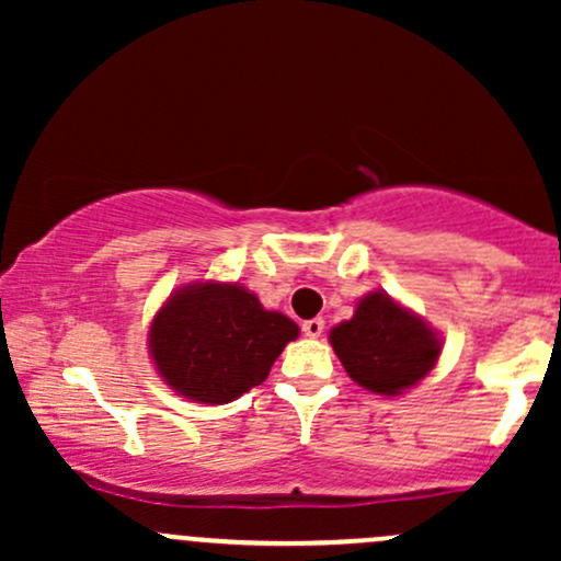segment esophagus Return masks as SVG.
I'll return each mask as SVG.
<instances>
[{
    "instance_id": "1",
    "label": "esophagus",
    "mask_w": 561,
    "mask_h": 561,
    "mask_svg": "<svg viewBox=\"0 0 561 561\" xmlns=\"http://www.w3.org/2000/svg\"><path fill=\"white\" fill-rule=\"evenodd\" d=\"M321 332H324V319L302 321V334H306V337H319Z\"/></svg>"
}]
</instances>
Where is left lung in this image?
I'll list each match as a JSON object with an SVG mask.
<instances>
[{
  "mask_svg": "<svg viewBox=\"0 0 561 561\" xmlns=\"http://www.w3.org/2000/svg\"><path fill=\"white\" fill-rule=\"evenodd\" d=\"M330 343L353 382L382 396H401L433 371L440 337L422 317L390 295L369 293L353 319L330 332Z\"/></svg>",
  "mask_w": 561,
  "mask_h": 561,
  "instance_id": "1",
  "label": "left lung"
}]
</instances>
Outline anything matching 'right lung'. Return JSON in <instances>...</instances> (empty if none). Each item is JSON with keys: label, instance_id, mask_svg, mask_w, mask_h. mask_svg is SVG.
Segmentation results:
<instances>
[{"label": "right lung", "instance_id": "right-lung-1", "mask_svg": "<svg viewBox=\"0 0 561 561\" xmlns=\"http://www.w3.org/2000/svg\"><path fill=\"white\" fill-rule=\"evenodd\" d=\"M298 334L293 319L266 311L250 289L231 282H195L163 302L147 345L165 385L214 405L261 385Z\"/></svg>", "mask_w": 561, "mask_h": 561}]
</instances>
